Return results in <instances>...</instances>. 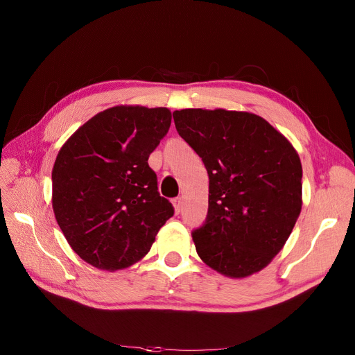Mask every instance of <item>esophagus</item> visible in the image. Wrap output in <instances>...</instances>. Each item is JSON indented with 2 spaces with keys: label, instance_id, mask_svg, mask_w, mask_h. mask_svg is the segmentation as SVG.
Masks as SVG:
<instances>
[{
  "label": "esophagus",
  "instance_id": "obj_1",
  "mask_svg": "<svg viewBox=\"0 0 355 355\" xmlns=\"http://www.w3.org/2000/svg\"><path fill=\"white\" fill-rule=\"evenodd\" d=\"M173 206H174V211H175V214H180V213H181V210H182V200H181L180 197L174 198V200H173Z\"/></svg>",
  "mask_w": 355,
  "mask_h": 355
}]
</instances>
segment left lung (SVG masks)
<instances>
[{"label":"left lung","mask_w":355,"mask_h":355,"mask_svg":"<svg viewBox=\"0 0 355 355\" xmlns=\"http://www.w3.org/2000/svg\"><path fill=\"white\" fill-rule=\"evenodd\" d=\"M180 137L209 173V214L193 240L213 270L243 279L282 250L302 209V164L288 138L252 112L174 110Z\"/></svg>","instance_id":"8db88e82"}]
</instances>
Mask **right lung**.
<instances>
[{
	"label": "right lung",
	"mask_w": 355,
	"mask_h": 355,
	"mask_svg": "<svg viewBox=\"0 0 355 355\" xmlns=\"http://www.w3.org/2000/svg\"><path fill=\"white\" fill-rule=\"evenodd\" d=\"M170 125L168 107L119 105L90 118L62 145L51 171L54 217L73 252L93 268L135 265L173 217L148 165Z\"/></svg>",
	"instance_id": "obj_1"
}]
</instances>
